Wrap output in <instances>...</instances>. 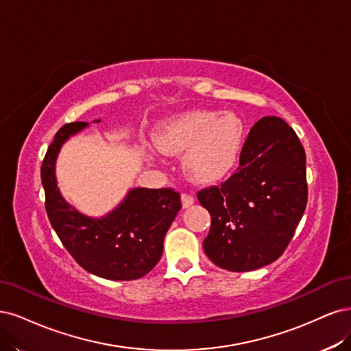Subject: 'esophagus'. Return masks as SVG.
<instances>
[{"instance_id":"obj_1","label":"esophagus","mask_w":351,"mask_h":351,"mask_svg":"<svg viewBox=\"0 0 351 351\" xmlns=\"http://www.w3.org/2000/svg\"><path fill=\"white\" fill-rule=\"evenodd\" d=\"M180 198H182V206H184V208L191 207V206L195 202V198L192 197L191 194H188V192H182V195H180Z\"/></svg>"}]
</instances>
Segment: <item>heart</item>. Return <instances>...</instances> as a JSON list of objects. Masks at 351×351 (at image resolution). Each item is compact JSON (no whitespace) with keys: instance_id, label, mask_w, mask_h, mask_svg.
<instances>
[{"instance_id":"obj_1","label":"heart","mask_w":351,"mask_h":351,"mask_svg":"<svg viewBox=\"0 0 351 351\" xmlns=\"http://www.w3.org/2000/svg\"><path fill=\"white\" fill-rule=\"evenodd\" d=\"M243 135V122L234 114L194 110L166 122L156 143L169 154L188 150L184 159L185 172L197 180H214L236 162Z\"/></svg>"}]
</instances>
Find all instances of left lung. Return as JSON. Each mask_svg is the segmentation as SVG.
<instances>
[{
    "label": "left lung",
    "mask_w": 351,
    "mask_h": 351,
    "mask_svg": "<svg viewBox=\"0 0 351 351\" xmlns=\"http://www.w3.org/2000/svg\"><path fill=\"white\" fill-rule=\"evenodd\" d=\"M211 216L202 247L234 273L274 263L286 251L308 202L306 154L291 127L259 119L247 134L236 172L197 192Z\"/></svg>",
    "instance_id": "1"
}]
</instances>
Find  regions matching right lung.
<instances>
[{
	"label": "right lung",
	"mask_w": 351,
	"mask_h": 351,
	"mask_svg": "<svg viewBox=\"0 0 351 351\" xmlns=\"http://www.w3.org/2000/svg\"><path fill=\"white\" fill-rule=\"evenodd\" d=\"M87 122L65 123L55 134L40 167L45 208L64 247L88 273L108 280L141 278L163 254V239L178 211L180 194L173 188H135L106 217L90 219L69 206L55 179V160L70 135Z\"/></svg>",
	"instance_id": "obj_1"
}]
</instances>
